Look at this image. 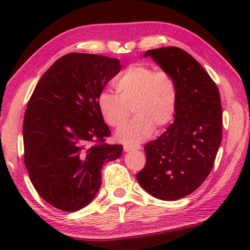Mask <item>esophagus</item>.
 Here are the masks:
<instances>
[{"mask_svg": "<svg viewBox=\"0 0 250 250\" xmlns=\"http://www.w3.org/2000/svg\"><path fill=\"white\" fill-rule=\"evenodd\" d=\"M140 146H128V145H125V146H124V150L125 151V152H129V151H134V150H139L140 149Z\"/></svg>", "mask_w": 250, "mask_h": 250, "instance_id": "obj_1", "label": "esophagus"}]
</instances>
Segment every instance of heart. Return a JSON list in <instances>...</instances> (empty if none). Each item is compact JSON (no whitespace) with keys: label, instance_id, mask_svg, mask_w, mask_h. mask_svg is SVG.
Masks as SVG:
<instances>
[{"label":"heart","instance_id":"obj_1","mask_svg":"<svg viewBox=\"0 0 250 250\" xmlns=\"http://www.w3.org/2000/svg\"><path fill=\"white\" fill-rule=\"evenodd\" d=\"M117 95L103 91L97 99L100 116L115 129L130 124L117 133L125 143H138L158 131L166 129L174 119L177 109V83L167 70H155L137 62L126 67L116 79Z\"/></svg>","mask_w":250,"mask_h":250}]
</instances>
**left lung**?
<instances>
[{
  "mask_svg": "<svg viewBox=\"0 0 250 250\" xmlns=\"http://www.w3.org/2000/svg\"><path fill=\"white\" fill-rule=\"evenodd\" d=\"M161 68L177 83L174 122L156 140L146 143V162L137 180L152 196L175 201L208 176L222 142L221 96L214 80L195 58L179 47L150 49Z\"/></svg>",
  "mask_w": 250,
  "mask_h": 250,
  "instance_id": "left-lung-1",
  "label": "left lung"
}]
</instances>
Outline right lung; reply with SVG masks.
Returning <instances> with one entry per match:
<instances>
[{
    "mask_svg": "<svg viewBox=\"0 0 250 250\" xmlns=\"http://www.w3.org/2000/svg\"><path fill=\"white\" fill-rule=\"evenodd\" d=\"M120 61L70 53L42 76L23 122L24 163L41 197L56 208L76 211L94 200L104 162L120 158L121 145H108V125L97 105Z\"/></svg>",
    "mask_w": 250,
    "mask_h": 250,
    "instance_id": "obj_1",
    "label": "right lung"
}]
</instances>
